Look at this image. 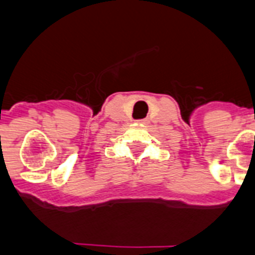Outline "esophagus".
Returning <instances> with one entry per match:
<instances>
[{
    "label": "esophagus",
    "mask_w": 255,
    "mask_h": 255,
    "mask_svg": "<svg viewBox=\"0 0 255 255\" xmlns=\"http://www.w3.org/2000/svg\"><path fill=\"white\" fill-rule=\"evenodd\" d=\"M139 124H147V120H140Z\"/></svg>",
    "instance_id": "obj_1"
}]
</instances>
